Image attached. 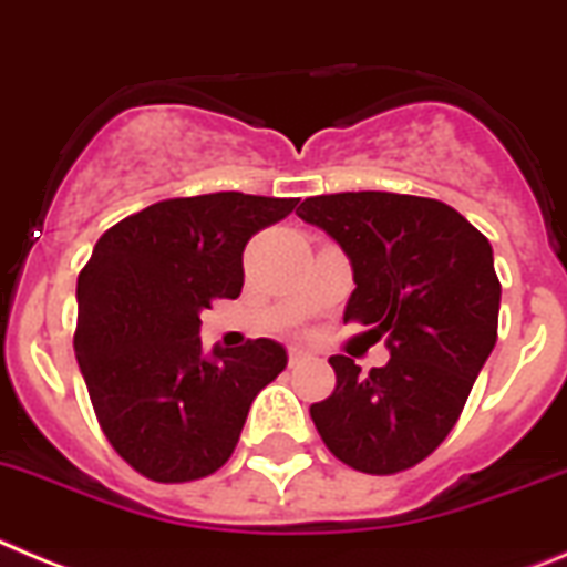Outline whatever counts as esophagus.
I'll return each instance as SVG.
<instances>
[{"mask_svg":"<svg viewBox=\"0 0 567 567\" xmlns=\"http://www.w3.org/2000/svg\"><path fill=\"white\" fill-rule=\"evenodd\" d=\"M305 359H310V353L308 350H305L302 344H290L288 347V364L293 367V364H302Z\"/></svg>","mask_w":567,"mask_h":567,"instance_id":"obj_1","label":"esophagus"}]
</instances>
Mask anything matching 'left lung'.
I'll use <instances>...</instances> for the list:
<instances>
[{"label": "left lung", "instance_id": "obj_1", "mask_svg": "<svg viewBox=\"0 0 567 567\" xmlns=\"http://www.w3.org/2000/svg\"><path fill=\"white\" fill-rule=\"evenodd\" d=\"M296 214L353 265L344 321L386 341L384 367L333 355L336 390L310 406L347 466L395 474L430 457L461 417L497 341L499 279L488 239L455 208L392 192L308 197Z\"/></svg>", "mask_w": 567, "mask_h": 567}]
</instances>
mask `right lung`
Segmentation results:
<instances>
[{"label":"right lung","mask_w":567,"mask_h":567,"mask_svg":"<svg viewBox=\"0 0 567 567\" xmlns=\"http://www.w3.org/2000/svg\"><path fill=\"white\" fill-rule=\"evenodd\" d=\"M299 197H175L101 234L79 274L75 359L112 449L157 483H188L231 457L248 410L288 364L254 339L203 355L200 310L243 290V251Z\"/></svg>","instance_id":"right-lung-1"}]
</instances>
